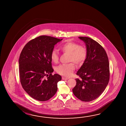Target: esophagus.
<instances>
[{"label": "esophagus", "mask_w": 126, "mask_h": 126, "mask_svg": "<svg viewBox=\"0 0 126 126\" xmlns=\"http://www.w3.org/2000/svg\"><path fill=\"white\" fill-rule=\"evenodd\" d=\"M62 79H63V80H67V79H68V78H66V77H62Z\"/></svg>", "instance_id": "obj_1"}]
</instances>
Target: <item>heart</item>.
Listing matches in <instances>:
<instances>
[{"instance_id":"heart-1","label":"heart","mask_w":126,"mask_h":126,"mask_svg":"<svg viewBox=\"0 0 126 126\" xmlns=\"http://www.w3.org/2000/svg\"><path fill=\"white\" fill-rule=\"evenodd\" d=\"M60 49L64 53L69 54V62H74L77 65L82 64L87 58V52L86 48L73 42H67L63 44L60 47ZM50 58L54 63L58 62L59 54L56 50H52ZM73 62L60 64L56 67V72L63 76H71L75 69V65Z\"/></svg>"}]
</instances>
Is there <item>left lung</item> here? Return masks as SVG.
<instances>
[{
	"label": "left lung",
	"instance_id": "8db88e82",
	"mask_svg": "<svg viewBox=\"0 0 126 126\" xmlns=\"http://www.w3.org/2000/svg\"><path fill=\"white\" fill-rule=\"evenodd\" d=\"M87 47L86 59L76 75V84L72 89L75 96L82 101H91L101 95L109 83L110 77L107 54L97 42L87 37H79Z\"/></svg>",
	"mask_w": 126,
	"mask_h": 126
}]
</instances>
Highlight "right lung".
<instances>
[{"label": "right lung", "instance_id": "1", "mask_svg": "<svg viewBox=\"0 0 126 126\" xmlns=\"http://www.w3.org/2000/svg\"><path fill=\"white\" fill-rule=\"evenodd\" d=\"M62 39L41 35L29 42L21 52L19 59L21 84L26 93L36 100L47 101L57 91V83L62 77L52 74L54 69L50 54L54 45Z\"/></svg>", "mask_w": 126, "mask_h": 126}]
</instances>
